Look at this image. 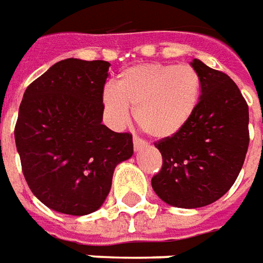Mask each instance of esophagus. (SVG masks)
<instances>
[{
  "instance_id": "obj_1",
  "label": "esophagus",
  "mask_w": 263,
  "mask_h": 263,
  "mask_svg": "<svg viewBox=\"0 0 263 263\" xmlns=\"http://www.w3.org/2000/svg\"><path fill=\"white\" fill-rule=\"evenodd\" d=\"M145 145H146V142L142 141L141 138H134V149H135V151H141L142 148H145Z\"/></svg>"
}]
</instances>
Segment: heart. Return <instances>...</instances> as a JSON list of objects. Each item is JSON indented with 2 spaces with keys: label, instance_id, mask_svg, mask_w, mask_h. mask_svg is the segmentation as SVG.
<instances>
[{
  "label": "heart",
  "instance_id": "1",
  "mask_svg": "<svg viewBox=\"0 0 263 263\" xmlns=\"http://www.w3.org/2000/svg\"><path fill=\"white\" fill-rule=\"evenodd\" d=\"M201 96V77L190 65L141 63L122 70L115 88H105L103 103L111 125H125L129 107L137 124L156 139L182 131L196 112Z\"/></svg>",
  "mask_w": 263,
  "mask_h": 263
}]
</instances>
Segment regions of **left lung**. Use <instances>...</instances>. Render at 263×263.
<instances>
[{"label":"left lung","mask_w":263,"mask_h":263,"mask_svg":"<svg viewBox=\"0 0 263 263\" xmlns=\"http://www.w3.org/2000/svg\"><path fill=\"white\" fill-rule=\"evenodd\" d=\"M201 77V96L187 125L175 137L155 143L162 169L152 187L165 203L198 209L214 203L231 189L249 145L248 104L222 71L194 59Z\"/></svg>","instance_id":"obj_1"}]
</instances>
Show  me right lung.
Returning a JSON list of instances; mask_svg holds the SVG:
<instances>
[{"instance_id": "obj_1", "label": "right lung", "mask_w": 263, "mask_h": 263, "mask_svg": "<svg viewBox=\"0 0 263 263\" xmlns=\"http://www.w3.org/2000/svg\"><path fill=\"white\" fill-rule=\"evenodd\" d=\"M108 62L65 59L25 90L15 143L28 186L46 207L70 215L98 210L115 166L134 154L132 135L103 122Z\"/></svg>"}]
</instances>
